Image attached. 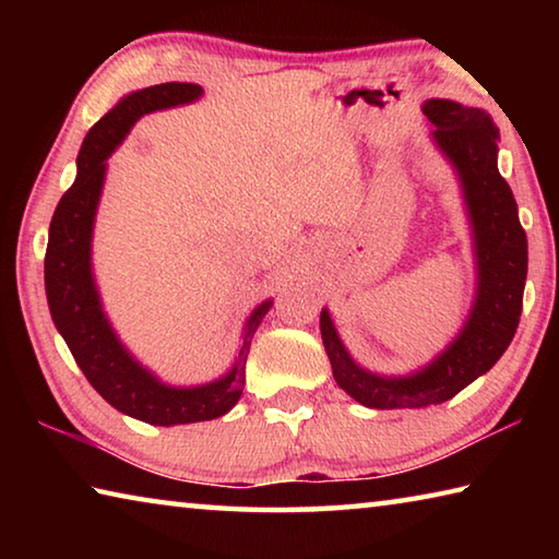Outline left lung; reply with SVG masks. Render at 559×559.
Segmentation results:
<instances>
[{
  "label": "left lung",
  "instance_id": "8db88e82",
  "mask_svg": "<svg viewBox=\"0 0 559 559\" xmlns=\"http://www.w3.org/2000/svg\"><path fill=\"white\" fill-rule=\"evenodd\" d=\"M433 143L456 169L466 200L476 257V298L466 323L443 353L406 377H384L359 367L340 340L328 308L320 335L333 377L355 402L370 409H419L456 396L493 367L513 340L527 278V236L518 204L498 173V128L480 108L431 98L421 106Z\"/></svg>",
  "mask_w": 559,
  "mask_h": 559
}]
</instances>
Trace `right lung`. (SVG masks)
<instances>
[{
	"instance_id": "obj_1",
	"label": "right lung",
	"mask_w": 559,
	"mask_h": 559,
	"mask_svg": "<svg viewBox=\"0 0 559 559\" xmlns=\"http://www.w3.org/2000/svg\"><path fill=\"white\" fill-rule=\"evenodd\" d=\"M202 93L197 83L177 81L128 93L88 130L75 159V182L53 212L44 259L46 300L53 325L69 345L75 365L110 406L155 427L210 421L224 416L239 402L251 337L273 306V300H263L246 320L243 343L231 370L200 386H169L159 382L128 353L103 313L91 266V241L106 179V159L126 140L138 118L153 110L194 103Z\"/></svg>"
}]
</instances>
